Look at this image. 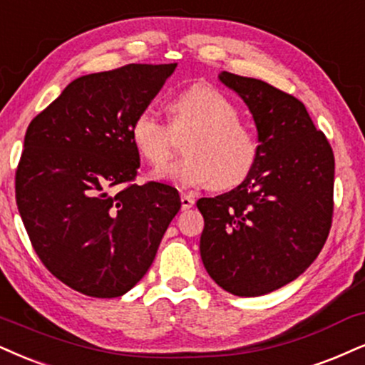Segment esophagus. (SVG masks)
Listing matches in <instances>:
<instances>
[{"mask_svg":"<svg viewBox=\"0 0 365 365\" xmlns=\"http://www.w3.org/2000/svg\"><path fill=\"white\" fill-rule=\"evenodd\" d=\"M195 205V197L190 195H181V208L182 210H190Z\"/></svg>","mask_w":365,"mask_h":365,"instance_id":"esophagus-1","label":"esophagus"}]
</instances>
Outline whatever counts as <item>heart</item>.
Instances as JSON below:
<instances>
[{
  "instance_id": "b5f03b06",
  "label": "heart",
  "mask_w": 365,
  "mask_h": 365,
  "mask_svg": "<svg viewBox=\"0 0 365 365\" xmlns=\"http://www.w3.org/2000/svg\"><path fill=\"white\" fill-rule=\"evenodd\" d=\"M169 126L154 111L142 110L133 116L128 137L137 154L154 168L170 157L173 135H187L184 159L154 174L179 190L213 184L230 190L249 175L257 160L259 147L254 133L238 120L233 103L210 86H192L168 103Z\"/></svg>"
}]
</instances>
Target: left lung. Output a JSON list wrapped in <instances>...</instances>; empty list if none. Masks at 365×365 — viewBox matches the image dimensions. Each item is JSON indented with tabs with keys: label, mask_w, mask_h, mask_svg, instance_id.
<instances>
[{
	"label": "left lung",
	"mask_w": 365,
	"mask_h": 365,
	"mask_svg": "<svg viewBox=\"0 0 365 365\" xmlns=\"http://www.w3.org/2000/svg\"><path fill=\"white\" fill-rule=\"evenodd\" d=\"M218 79L244 100L259 154L232 191L201 197L206 272L235 296H262L294 281L325 245L334 213L335 159L303 103L260 79Z\"/></svg>",
	"instance_id": "1"
}]
</instances>
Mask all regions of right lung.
I'll list each match as a JSON object with an SVG mask.
<instances>
[{
    "label": "right lung",
    "instance_id": "add662e5",
    "mask_svg": "<svg viewBox=\"0 0 365 365\" xmlns=\"http://www.w3.org/2000/svg\"><path fill=\"white\" fill-rule=\"evenodd\" d=\"M175 67L128 64L81 76L26 128L18 211L45 267L86 296L132 289L181 210L175 187L127 184L140 168L130 123Z\"/></svg>",
    "mask_w": 365,
    "mask_h": 365
}]
</instances>
